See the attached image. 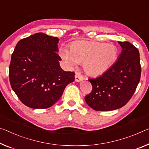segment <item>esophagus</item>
I'll list each match as a JSON object with an SVG mask.
<instances>
[{
    "label": "esophagus",
    "mask_w": 149,
    "mask_h": 149,
    "mask_svg": "<svg viewBox=\"0 0 149 149\" xmlns=\"http://www.w3.org/2000/svg\"><path fill=\"white\" fill-rule=\"evenodd\" d=\"M83 77H82V75L81 73L79 72H77L76 74H75V81L76 82H81V81H82L83 80Z\"/></svg>",
    "instance_id": "esophagus-1"
}]
</instances>
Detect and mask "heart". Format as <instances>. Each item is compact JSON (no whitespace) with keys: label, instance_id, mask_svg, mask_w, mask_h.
Wrapping results in <instances>:
<instances>
[{"label":"heart","instance_id":"1","mask_svg":"<svg viewBox=\"0 0 149 149\" xmlns=\"http://www.w3.org/2000/svg\"><path fill=\"white\" fill-rule=\"evenodd\" d=\"M61 56L68 67L83 63L88 75L97 77L107 72L116 63L118 51L115 45L105 42L77 40L70 46V51L63 49Z\"/></svg>","mask_w":149,"mask_h":149}]
</instances>
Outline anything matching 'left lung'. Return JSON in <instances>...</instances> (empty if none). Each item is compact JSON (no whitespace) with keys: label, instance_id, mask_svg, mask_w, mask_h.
<instances>
[{"label":"left lung","instance_id":"obj_1","mask_svg":"<svg viewBox=\"0 0 149 149\" xmlns=\"http://www.w3.org/2000/svg\"><path fill=\"white\" fill-rule=\"evenodd\" d=\"M122 51L113 67L101 76L88 79L92 92L84 97L95 111H113L127 103L135 92L141 79L139 50L129 42H118Z\"/></svg>","mask_w":149,"mask_h":149}]
</instances>
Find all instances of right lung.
Returning <instances> with one entry per match:
<instances>
[{"mask_svg":"<svg viewBox=\"0 0 149 149\" xmlns=\"http://www.w3.org/2000/svg\"><path fill=\"white\" fill-rule=\"evenodd\" d=\"M57 37L38 33L16 45L9 66L11 87L22 103L32 109H47L60 99L74 72L62 69Z\"/></svg>","mask_w":149,"mask_h":149,"instance_id":"obj_1","label":"right lung"}]
</instances>
